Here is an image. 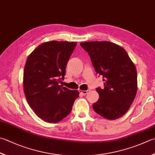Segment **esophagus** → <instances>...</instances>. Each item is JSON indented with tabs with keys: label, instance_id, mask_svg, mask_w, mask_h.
Masks as SVG:
<instances>
[{
	"label": "esophagus",
	"instance_id": "obj_1",
	"mask_svg": "<svg viewBox=\"0 0 155 155\" xmlns=\"http://www.w3.org/2000/svg\"><path fill=\"white\" fill-rule=\"evenodd\" d=\"M80 94H81L82 95H86L87 93V90H80Z\"/></svg>",
	"mask_w": 155,
	"mask_h": 155
}]
</instances>
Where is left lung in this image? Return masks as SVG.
Returning a JSON list of instances; mask_svg holds the SVG:
<instances>
[{"instance_id": "obj_1", "label": "left lung", "mask_w": 155, "mask_h": 155, "mask_svg": "<svg viewBox=\"0 0 155 155\" xmlns=\"http://www.w3.org/2000/svg\"><path fill=\"white\" fill-rule=\"evenodd\" d=\"M80 45L104 81V88H96L99 99L93 109L107 119L121 117L129 110L138 90L135 65L125 49L113 42L92 41Z\"/></svg>"}]
</instances>
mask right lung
<instances>
[{
	"label": "right lung",
	"mask_w": 155,
	"mask_h": 155,
	"mask_svg": "<svg viewBox=\"0 0 155 155\" xmlns=\"http://www.w3.org/2000/svg\"><path fill=\"white\" fill-rule=\"evenodd\" d=\"M77 42H43L28 57L23 91L34 113L45 121L57 123L71 112L80 92L61 86L68 61Z\"/></svg>",
	"instance_id": "obj_1"
}]
</instances>
